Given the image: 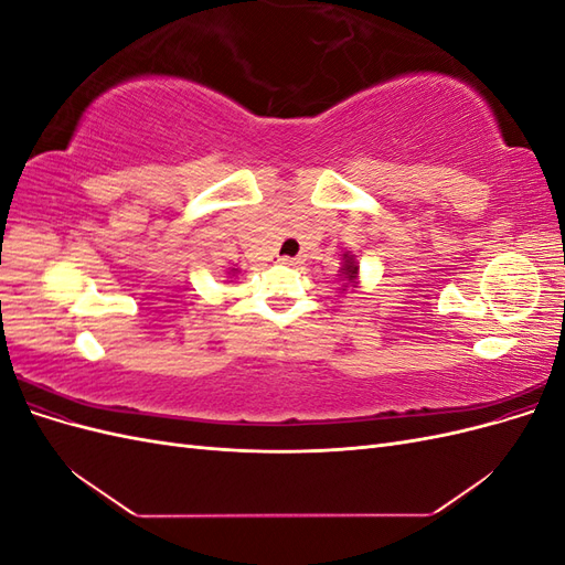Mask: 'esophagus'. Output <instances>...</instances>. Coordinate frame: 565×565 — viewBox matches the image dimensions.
Segmentation results:
<instances>
[{
    "instance_id": "obj_1",
    "label": "esophagus",
    "mask_w": 565,
    "mask_h": 565,
    "mask_svg": "<svg viewBox=\"0 0 565 565\" xmlns=\"http://www.w3.org/2000/svg\"><path fill=\"white\" fill-rule=\"evenodd\" d=\"M278 262H280V264H285V266H297V264H301L299 256H280Z\"/></svg>"
}]
</instances>
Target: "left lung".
<instances>
[{
	"instance_id": "left-lung-1",
	"label": "left lung",
	"mask_w": 565,
	"mask_h": 565,
	"mask_svg": "<svg viewBox=\"0 0 565 565\" xmlns=\"http://www.w3.org/2000/svg\"><path fill=\"white\" fill-rule=\"evenodd\" d=\"M339 276H341V292H349V289L353 292V289L361 285V264H358L353 252L341 254Z\"/></svg>"
}]
</instances>
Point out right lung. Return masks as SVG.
<instances>
[{
    "label": "right lung",
    "mask_w": 565,
    "mask_h": 565,
    "mask_svg": "<svg viewBox=\"0 0 565 565\" xmlns=\"http://www.w3.org/2000/svg\"><path fill=\"white\" fill-rule=\"evenodd\" d=\"M231 273H241V270H237V268H231V270H228V276H231Z\"/></svg>",
    "instance_id": "right-lung-1"
}]
</instances>
